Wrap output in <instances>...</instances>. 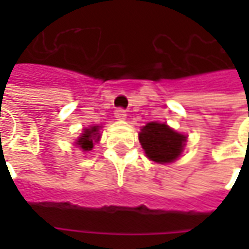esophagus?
Wrapping results in <instances>:
<instances>
[{"mask_svg":"<svg viewBox=\"0 0 249 249\" xmlns=\"http://www.w3.org/2000/svg\"><path fill=\"white\" fill-rule=\"evenodd\" d=\"M115 116L119 120H124L127 115H126V110L123 109V108H118V109L115 110Z\"/></svg>","mask_w":249,"mask_h":249,"instance_id":"esophagus-1","label":"esophagus"}]
</instances>
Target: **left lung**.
I'll return each mask as SVG.
<instances>
[{"mask_svg":"<svg viewBox=\"0 0 249 249\" xmlns=\"http://www.w3.org/2000/svg\"><path fill=\"white\" fill-rule=\"evenodd\" d=\"M186 136L172 130L165 123L151 122L140 133V142L147 157L154 162L166 163L178 158Z\"/></svg>","mask_w":249,"mask_h":249,"instance_id":"left-lung-1","label":"left lung"}]
</instances>
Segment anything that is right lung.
<instances>
[{
	"label": "right lung",
	"mask_w": 249,
	"mask_h": 249,
	"mask_svg": "<svg viewBox=\"0 0 249 249\" xmlns=\"http://www.w3.org/2000/svg\"><path fill=\"white\" fill-rule=\"evenodd\" d=\"M97 139H100V133H98V126H94L90 129H86L83 133V136L77 141V145L83 149V151H90L92 148V142Z\"/></svg>",
	"instance_id": "right-lung-1"
}]
</instances>
